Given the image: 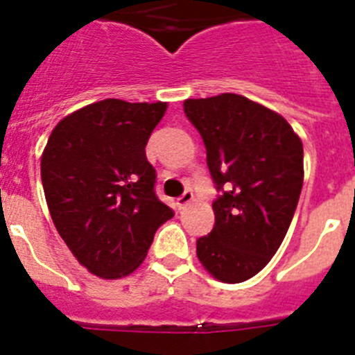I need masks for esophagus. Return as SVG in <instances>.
Here are the masks:
<instances>
[{"label":"esophagus","mask_w":355,"mask_h":355,"mask_svg":"<svg viewBox=\"0 0 355 355\" xmlns=\"http://www.w3.org/2000/svg\"><path fill=\"white\" fill-rule=\"evenodd\" d=\"M192 200H193V193L192 192H184L183 196L178 199V202H175V205H178V208H180V209H183V208H187V206L190 205Z\"/></svg>","instance_id":"1"}]
</instances>
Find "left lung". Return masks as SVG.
Listing matches in <instances>:
<instances>
[{
	"label": "left lung",
	"mask_w": 355,
	"mask_h": 355,
	"mask_svg": "<svg viewBox=\"0 0 355 355\" xmlns=\"http://www.w3.org/2000/svg\"><path fill=\"white\" fill-rule=\"evenodd\" d=\"M222 196L215 225L197 240L200 265L222 283H243L283 243L304 183L302 140L283 115L238 94L187 99Z\"/></svg>",
	"instance_id": "left-lung-1"
}]
</instances>
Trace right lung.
Here are the masks:
<instances>
[{"instance_id": "add662e5", "label": "right lung", "mask_w": 355, "mask_h": 355, "mask_svg": "<svg viewBox=\"0 0 355 355\" xmlns=\"http://www.w3.org/2000/svg\"><path fill=\"white\" fill-rule=\"evenodd\" d=\"M167 103L105 99L62 119L40 158L53 224L90 274L121 279L142 265L156 229L174 216L155 193L146 156Z\"/></svg>"}]
</instances>
